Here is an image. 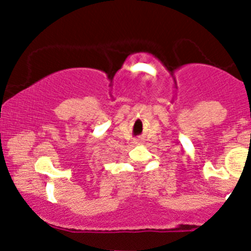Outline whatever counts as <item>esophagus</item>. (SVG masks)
Here are the masks:
<instances>
[{
	"instance_id": "obj_1",
	"label": "esophagus",
	"mask_w": 251,
	"mask_h": 251,
	"mask_svg": "<svg viewBox=\"0 0 251 251\" xmlns=\"http://www.w3.org/2000/svg\"><path fill=\"white\" fill-rule=\"evenodd\" d=\"M142 140H135V144H141Z\"/></svg>"
}]
</instances>
